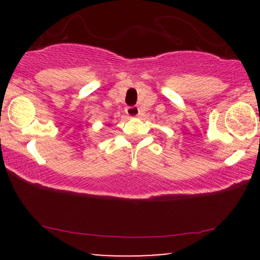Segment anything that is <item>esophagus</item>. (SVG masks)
Masks as SVG:
<instances>
[{
  "mask_svg": "<svg viewBox=\"0 0 260 260\" xmlns=\"http://www.w3.org/2000/svg\"><path fill=\"white\" fill-rule=\"evenodd\" d=\"M139 107L138 106H127L126 113L129 117H137L139 115Z\"/></svg>",
  "mask_w": 260,
  "mask_h": 260,
  "instance_id": "34e87169",
  "label": "esophagus"
}]
</instances>
